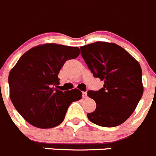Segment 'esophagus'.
Listing matches in <instances>:
<instances>
[{
	"mask_svg": "<svg viewBox=\"0 0 156 156\" xmlns=\"http://www.w3.org/2000/svg\"><path fill=\"white\" fill-rule=\"evenodd\" d=\"M82 97H83V98H87L86 91H83V92H82Z\"/></svg>",
	"mask_w": 156,
	"mask_h": 156,
	"instance_id": "34e87169",
	"label": "esophagus"
}]
</instances>
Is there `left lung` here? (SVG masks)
Returning <instances> with one entry per match:
<instances>
[{"label": "left lung", "instance_id": "left-lung-1", "mask_svg": "<svg viewBox=\"0 0 156 156\" xmlns=\"http://www.w3.org/2000/svg\"><path fill=\"white\" fill-rule=\"evenodd\" d=\"M81 55L94 78L103 81L98 91L88 95L96 102L90 122L102 127H115L135 111L143 94L140 65L124 48L113 43L97 41L80 48Z\"/></svg>", "mask_w": 156, "mask_h": 156}]
</instances>
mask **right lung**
<instances>
[{
  "instance_id": "1",
  "label": "right lung",
  "mask_w": 156,
  "mask_h": 156,
  "mask_svg": "<svg viewBox=\"0 0 156 156\" xmlns=\"http://www.w3.org/2000/svg\"><path fill=\"white\" fill-rule=\"evenodd\" d=\"M78 47L46 44L30 49L20 58L8 77L10 98L19 114L40 129L63 122L73 101L81 98L78 89H59L58 75L65 62L79 55Z\"/></svg>"
}]
</instances>
